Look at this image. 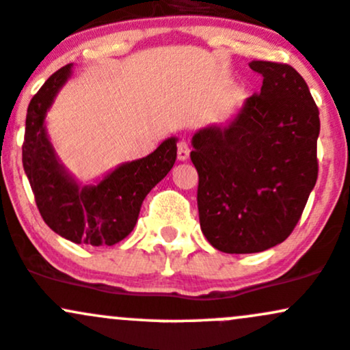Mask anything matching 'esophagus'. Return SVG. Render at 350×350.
<instances>
[{"label": "esophagus", "mask_w": 350, "mask_h": 350, "mask_svg": "<svg viewBox=\"0 0 350 350\" xmlns=\"http://www.w3.org/2000/svg\"><path fill=\"white\" fill-rule=\"evenodd\" d=\"M189 152H191L189 146H187L185 141L179 142V144H178V159L179 161H186L187 157H189Z\"/></svg>", "instance_id": "esophagus-1"}]
</instances>
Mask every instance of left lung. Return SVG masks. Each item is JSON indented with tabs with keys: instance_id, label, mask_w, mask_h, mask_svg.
Returning <instances> with one entry per match:
<instances>
[{
	"instance_id": "8db88e82",
	"label": "left lung",
	"mask_w": 350,
	"mask_h": 350,
	"mask_svg": "<svg viewBox=\"0 0 350 350\" xmlns=\"http://www.w3.org/2000/svg\"><path fill=\"white\" fill-rule=\"evenodd\" d=\"M263 77L226 126L193 135L198 211L206 240L224 253H258L285 241L317 183L319 109L295 68L250 62Z\"/></svg>"
}]
</instances>
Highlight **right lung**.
<instances>
[{"mask_svg": "<svg viewBox=\"0 0 350 350\" xmlns=\"http://www.w3.org/2000/svg\"><path fill=\"white\" fill-rule=\"evenodd\" d=\"M70 68L65 65L55 72L29 102L23 167L36 208L55 233L77 245L112 246L134 230L142 201L171 171L178 147L174 137L167 139L147 157L119 165L97 186L80 187L58 163L43 126Z\"/></svg>", "mask_w": 350, "mask_h": 350, "instance_id": "1", "label": "right lung"}]
</instances>
